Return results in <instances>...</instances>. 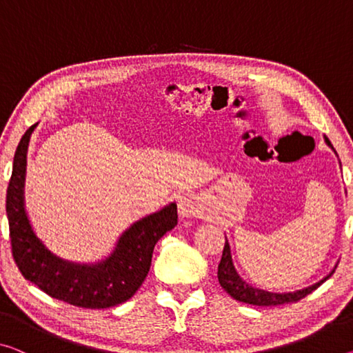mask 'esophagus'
Returning a JSON list of instances; mask_svg holds the SVG:
<instances>
[{
  "instance_id": "1",
  "label": "esophagus",
  "mask_w": 353,
  "mask_h": 353,
  "mask_svg": "<svg viewBox=\"0 0 353 353\" xmlns=\"http://www.w3.org/2000/svg\"><path fill=\"white\" fill-rule=\"evenodd\" d=\"M178 213H180L181 218H191V216L199 214L200 207L195 197H192V195L180 197V200H178Z\"/></svg>"
}]
</instances>
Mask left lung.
Segmentation results:
<instances>
[{
    "label": "left lung",
    "mask_w": 353,
    "mask_h": 353,
    "mask_svg": "<svg viewBox=\"0 0 353 353\" xmlns=\"http://www.w3.org/2000/svg\"><path fill=\"white\" fill-rule=\"evenodd\" d=\"M325 142H327L330 148L334 151L333 145L330 143V140L327 137H325ZM333 273L334 270L327 276V278L319 281V283L296 292L274 294V292L257 289V287H252L251 284H248L246 281H243L241 276L236 273V270L233 267V262H232L230 246H229V241H227V238H225L224 251H222L221 262L218 265V279L222 289H224L232 298H235V300L248 303V305H254V306H278V305H285V303L300 301L301 298H305L306 295L311 294L312 290H316L317 287L321 285L323 281H327Z\"/></svg>",
    "instance_id": "8db88e82"
}]
</instances>
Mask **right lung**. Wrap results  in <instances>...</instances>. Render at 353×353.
Returning <instances> with one entry per match:
<instances>
[{"mask_svg":"<svg viewBox=\"0 0 353 353\" xmlns=\"http://www.w3.org/2000/svg\"><path fill=\"white\" fill-rule=\"evenodd\" d=\"M32 126L15 150L12 175L6 194L9 236L15 263L25 279L47 295L86 309H105L128 301L148 274L159 238L178 224L176 203L142 218L129 227L107 259L97 263H75L53 254L32 230L25 210L26 151Z\"/></svg>","mask_w":353,"mask_h":353,"instance_id":"obj_1","label":"right lung"}]
</instances>
